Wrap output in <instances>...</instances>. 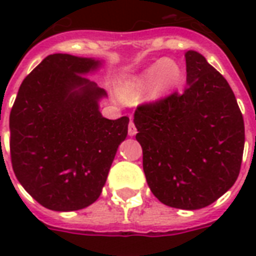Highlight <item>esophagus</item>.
<instances>
[{
	"mask_svg": "<svg viewBox=\"0 0 256 256\" xmlns=\"http://www.w3.org/2000/svg\"><path fill=\"white\" fill-rule=\"evenodd\" d=\"M136 134V124L132 120H130V124H128V136H134Z\"/></svg>",
	"mask_w": 256,
	"mask_h": 256,
	"instance_id": "34e87169",
	"label": "esophagus"
}]
</instances>
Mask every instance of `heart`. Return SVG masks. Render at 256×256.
Segmentation results:
<instances>
[{
  "instance_id": "obj_1",
  "label": "heart",
  "mask_w": 256,
  "mask_h": 256,
  "mask_svg": "<svg viewBox=\"0 0 256 256\" xmlns=\"http://www.w3.org/2000/svg\"><path fill=\"white\" fill-rule=\"evenodd\" d=\"M180 76L182 73L178 64L168 58H162L140 74L122 82L118 88V94L124 102L136 104L152 86V96H160L178 85Z\"/></svg>"
}]
</instances>
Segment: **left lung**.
<instances>
[{
  "mask_svg": "<svg viewBox=\"0 0 256 256\" xmlns=\"http://www.w3.org/2000/svg\"><path fill=\"white\" fill-rule=\"evenodd\" d=\"M187 88L138 106L136 140L150 190L166 206L198 210L230 190L244 148V122L230 85L188 50Z\"/></svg>",
  "mask_w": 256,
  "mask_h": 256,
  "instance_id": "8db88e82",
  "label": "left lung"
}]
</instances>
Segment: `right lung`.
I'll return each instance as SVG.
<instances>
[{
    "label": "right lung",
    "mask_w": 256,
    "mask_h": 256,
    "mask_svg": "<svg viewBox=\"0 0 256 256\" xmlns=\"http://www.w3.org/2000/svg\"><path fill=\"white\" fill-rule=\"evenodd\" d=\"M100 65L96 58L48 56L24 80L10 112L14 174L49 210L96 202L128 136V116H102L100 100L108 94L85 77Z\"/></svg>",
    "instance_id": "add662e5"
}]
</instances>
